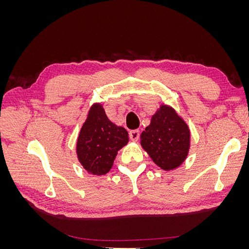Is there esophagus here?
<instances>
[{
	"mask_svg": "<svg viewBox=\"0 0 249 249\" xmlns=\"http://www.w3.org/2000/svg\"><path fill=\"white\" fill-rule=\"evenodd\" d=\"M129 136H130V139H131L133 142H136V141L139 139L140 132H139L138 130H133V131L130 132Z\"/></svg>",
	"mask_w": 249,
	"mask_h": 249,
	"instance_id": "esophagus-1",
	"label": "esophagus"
}]
</instances>
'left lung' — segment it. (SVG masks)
Instances as JSON below:
<instances>
[{"instance_id": "8db88e82", "label": "left lung", "mask_w": 249, "mask_h": 249, "mask_svg": "<svg viewBox=\"0 0 249 249\" xmlns=\"http://www.w3.org/2000/svg\"><path fill=\"white\" fill-rule=\"evenodd\" d=\"M190 129L178 112L162 104L140 135L142 148L165 171L177 169L190 149Z\"/></svg>"}]
</instances>
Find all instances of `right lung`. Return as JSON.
<instances>
[{
    "label": "right lung",
    "instance_id": "obj_1",
    "mask_svg": "<svg viewBox=\"0 0 249 249\" xmlns=\"http://www.w3.org/2000/svg\"><path fill=\"white\" fill-rule=\"evenodd\" d=\"M129 142V134L123 126L110 122L100 103L90 107L78 140V160L93 176L106 175L113 166L118 150Z\"/></svg>",
    "mask_w": 249,
    "mask_h": 249
}]
</instances>
